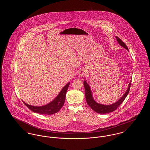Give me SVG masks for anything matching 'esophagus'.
<instances>
[{"label":"esophagus","mask_w":150,"mask_h":150,"mask_svg":"<svg viewBox=\"0 0 150 150\" xmlns=\"http://www.w3.org/2000/svg\"><path fill=\"white\" fill-rule=\"evenodd\" d=\"M86 73V71L84 69H81L79 71L78 75L80 76H84Z\"/></svg>","instance_id":"esophagus-1"}]
</instances>
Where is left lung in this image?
<instances>
[{
  "label": "left lung",
  "mask_w": 150,
  "mask_h": 150,
  "mask_svg": "<svg viewBox=\"0 0 150 150\" xmlns=\"http://www.w3.org/2000/svg\"><path fill=\"white\" fill-rule=\"evenodd\" d=\"M116 38L117 41L118 42V43L121 46L124 47V48H125L127 50H128L127 46L121 40L120 38H119L117 36H116ZM131 81H130V82L129 84L127 92L120 100L111 105H101V104H99V103H97L94 100H93L92 92L90 89V86L86 83V81H84V86L85 88L86 101L87 102V104L94 111H96L99 114H107V113L114 111L115 110H116L118 107H119V106L121 105V103L124 100L125 98L127 97V95L128 94L129 91H130V88Z\"/></svg>",
  "instance_id": "left-lung-1"
}]
</instances>
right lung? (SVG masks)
I'll return each instance as SVG.
<instances>
[{
	"label": "right lung",
	"mask_w": 150,
	"mask_h": 150,
	"mask_svg": "<svg viewBox=\"0 0 150 150\" xmlns=\"http://www.w3.org/2000/svg\"><path fill=\"white\" fill-rule=\"evenodd\" d=\"M70 83H68L64 87L62 88L60 93L58 94L57 97L52 101L49 104H47L43 106H33L24 103V104L28 107L32 111L36 112L38 114L42 115H52L56 114L58 112L60 109L64 106L66 97V94L67 90V88L69 86Z\"/></svg>",
	"instance_id": "obj_1"
}]
</instances>
